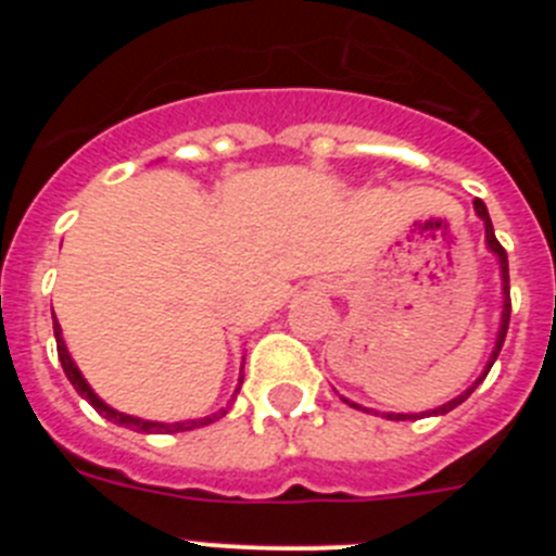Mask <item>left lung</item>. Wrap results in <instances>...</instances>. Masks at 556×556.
Returning <instances> with one entry per match:
<instances>
[{"label":"left lung","instance_id":"left-lung-1","mask_svg":"<svg viewBox=\"0 0 556 556\" xmlns=\"http://www.w3.org/2000/svg\"><path fill=\"white\" fill-rule=\"evenodd\" d=\"M473 208H476V214H479V217L484 219V233H488V248L493 250L495 255H498V264H501V281H504V314H501L498 342H495V351H493V356H490L488 370H484V376H488L490 367H493V362H495V358H498L501 345H504V337H507V328H509V312H513V301H509V262H507V250L501 248V242H498V239H495V233H493V223H490L488 205L481 203V200H473ZM484 376H481V378H484ZM481 378H479V381H481ZM479 381H476V384H479ZM473 390H476V387H470V390L465 392V395L454 397V401H451V404H445V406H440V409H434V415H445V412H451V409H454V406H459L462 401H465V397H468L470 392H473ZM353 406H356V404H353ZM387 417H390V420H406V417H412V415H387Z\"/></svg>","mask_w":556,"mask_h":556}]
</instances>
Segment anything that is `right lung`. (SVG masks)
<instances>
[{"label": "right lung", "mask_w": 556, "mask_h": 556, "mask_svg": "<svg viewBox=\"0 0 556 556\" xmlns=\"http://www.w3.org/2000/svg\"><path fill=\"white\" fill-rule=\"evenodd\" d=\"M55 342H58V358H61L63 365V372H66V378L72 381V387H75L77 392H80L83 397H86L88 404L94 406L97 412H100L102 417H108V420H113L116 426H127V429L132 431H144V434H155V431H166V434H175V431H189V429H200V426H208L214 424L219 415H225V412H219V415H208V417H200V420H186V424H152V420H141V417H130V415H122V412L111 409L108 404H102L100 397L94 395V390L86 384V378L80 376V370H77V365L72 362V356H68L66 345H63V337H61V326H58L55 320ZM239 387H242V378H239ZM239 392V390H236Z\"/></svg>", "instance_id": "1"}]
</instances>
